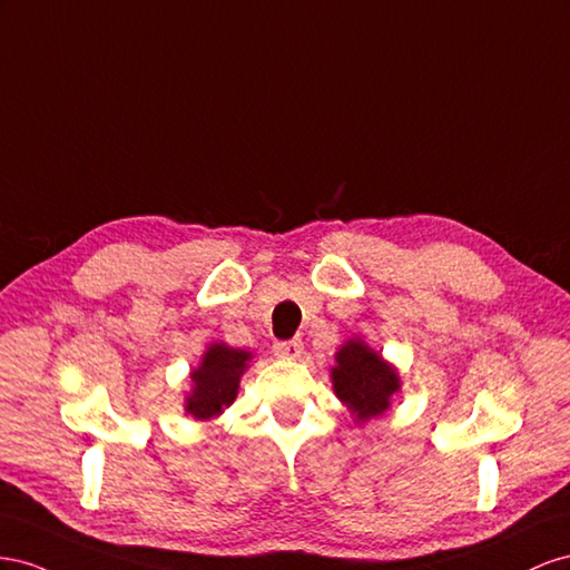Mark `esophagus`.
I'll return each mask as SVG.
<instances>
[{"label": "esophagus", "instance_id": "34e87169", "mask_svg": "<svg viewBox=\"0 0 570 570\" xmlns=\"http://www.w3.org/2000/svg\"><path fill=\"white\" fill-rule=\"evenodd\" d=\"M301 353H303V341L301 338L276 341V344H274V355L284 357V361H298Z\"/></svg>", "mask_w": 570, "mask_h": 570}]
</instances>
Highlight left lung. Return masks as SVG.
<instances>
[{
  "mask_svg": "<svg viewBox=\"0 0 570 570\" xmlns=\"http://www.w3.org/2000/svg\"><path fill=\"white\" fill-rule=\"evenodd\" d=\"M334 361L336 365L330 372L334 394L357 425L392 409V399L401 389L399 370L363 336L344 341L334 353Z\"/></svg>",
  "mask_w": 570,
  "mask_h": 570,
  "instance_id": "left-lung-1",
  "label": "left lung"
}]
</instances>
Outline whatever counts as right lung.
<instances>
[{
	"label": "right lung",
	"instance_id": "add662e5",
	"mask_svg": "<svg viewBox=\"0 0 570 570\" xmlns=\"http://www.w3.org/2000/svg\"><path fill=\"white\" fill-rule=\"evenodd\" d=\"M253 353L232 348L224 341H215L200 355V365L190 370V392L184 399L186 415L195 420H213L236 401L243 372L248 370Z\"/></svg>",
	"mask_w": 570,
	"mask_h": 570
}]
</instances>
